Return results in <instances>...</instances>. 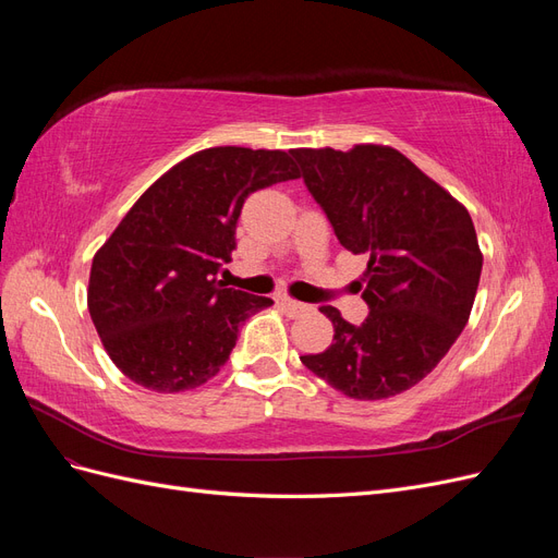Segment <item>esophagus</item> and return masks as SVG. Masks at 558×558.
I'll return each instance as SVG.
<instances>
[{"label":"esophagus","mask_w":558,"mask_h":558,"mask_svg":"<svg viewBox=\"0 0 558 558\" xmlns=\"http://www.w3.org/2000/svg\"><path fill=\"white\" fill-rule=\"evenodd\" d=\"M279 305L286 310V314L289 316H300L310 312V305H305V302H298V300H291V298H281Z\"/></svg>","instance_id":"esophagus-1"}]
</instances>
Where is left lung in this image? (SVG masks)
I'll use <instances>...</instances> for the list:
<instances>
[{
  "label": "left lung",
  "mask_w": 558,
  "mask_h": 558,
  "mask_svg": "<svg viewBox=\"0 0 558 558\" xmlns=\"http://www.w3.org/2000/svg\"><path fill=\"white\" fill-rule=\"evenodd\" d=\"M291 154L340 244L369 256L361 279L367 318L351 326L335 307H320L332 320V344L300 361L356 400L408 391L445 359L470 318L484 260L472 218L391 146Z\"/></svg>",
  "instance_id": "1"
}]
</instances>
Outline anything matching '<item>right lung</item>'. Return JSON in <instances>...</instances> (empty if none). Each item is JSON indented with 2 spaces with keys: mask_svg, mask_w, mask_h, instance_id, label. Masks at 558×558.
I'll use <instances>...</instances> for the list:
<instances>
[{
  "mask_svg": "<svg viewBox=\"0 0 558 558\" xmlns=\"http://www.w3.org/2000/svg\"><path fill=\"white\" fill-rule=\"evenodd\" d=\"M286 150L214 146L167 170L95 253L88 312L109 359L156 393L191 391L230 359L244 320L269 298L216 279L238 246L244 199L298 179Z\"/></svg>",
  "mask_w": 558,
  "mask_h": 558,
  "instance_id": "1",
  "label": "right lung"
}]
</instances>
